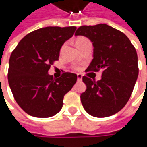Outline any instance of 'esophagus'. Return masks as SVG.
Returning <instances> with one entry per match:
<instances>
[{
  "label": "esophagus",
  "instance_id": "1",
  "mask_svg": "<svg viewBox=\"0 0 147 147\" xmlns=\"http://www.w3.org/2000/svg\"><path fill=\"white\" fill-rule=\"evenodd\" d=\"M77 77H78V81H81V80H82V75L81 74H77Z\"/></svg>",
  "mask_w": 147,
  "mask_h": 147
}]
</instances>
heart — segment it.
I'll return each mask as SVG.
<instances>
[{
    "label": "heart",
    "mask_w": 147,
    "mask_h": 147,
    "mask_svg": "<svg viewBox=\"0 0 147 147\" xmlns=\"http://www.w3.org/2000/svg\"><path fill=\"white\" fill-rule=\"evenodd\" d=\"M88 39H87L86 37H78L76 39V46L77 47H78L79 45H81L83 42H87ZM75 69H79V67H76L75 68Z\"/></svg>",
    "instance_id": "obj_1"
}]
</instances>
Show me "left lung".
<instances>
[{
	"mask_svg": "<svg viewBox=\"0 0 147 147\" xmlns=\"http://www.w3.org/2000/svg\"><path fill=\"white\" fill-rule=\"evenodd\" d=\"M75 35L93 44V59L86 72L102 71L97 82L82 77L87 85L80 96L82 106L94 117L113 115L127 104L138 76L136 49L123 32L105 24L80 26Z\"/></svg>",
	"mask_w": 147,
	"mask_h": 147,
	"instance_id": "left-lung-1",
	"label": "left lung"
}]
</instances>
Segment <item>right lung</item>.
<instances>
[{
	"instance_id": "add662e5",
	"label": "right lung",
	"mask_w": 147,
	"mask_h": 147,
	"mask_svg": "<svg viewBox=\"0 0 147 147\" xmlns=\"http://www.w3.org/2000/svg\"><path fill=\"white\" fill-rule=\"evenodd\" d=\"M76 27H46L24 37L9 58L8 81L15 101L27 114L48 118L63 106L65 95L77 81V74L64 72L59 78L49 75L51 65L59 59L62 45Z\"/></svg>"
}]
</instances>
